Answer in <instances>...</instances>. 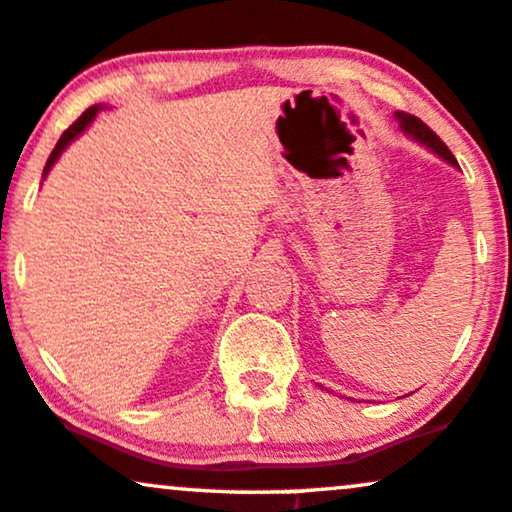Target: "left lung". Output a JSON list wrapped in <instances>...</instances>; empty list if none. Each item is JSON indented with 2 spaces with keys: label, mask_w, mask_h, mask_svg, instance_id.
I'll list each match as a JSON object with an SVG mask.
<instances>
[{
  "label": "left lung",
  "mask_w": 512,
  "mask_h": 512,
  "mask_svg": "<svg viewBox=\"0 0 512 512\" xmlns=\"http://www.w3.org/2000/svg\"><path fill=\"white\" fill-rule=\"evenodd\" d=\"M395 117L400 119V126H402V129H405L407 134H410L412 138H417V141H422L426 148H431L436 155H441L443 160H448L450 165L458 167V160H455V155L450 153V148L446 146V143L441 141V138L436 136V131L431 129V126H426V124L422 122V119L414 117V114H407V112H395Z\"/></svg>",
  "instance_id": "left-lung-1"
}]
</instances>
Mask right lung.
<instances>
[{
  "label": "right lung",
  "instance_id": "add662e5",
  "mask_svg": "<svg viewBox=\"0 0 512 512\" xmlns=\"http://www.w3.org/2000/svg\"><path fill=\"white\" fill-rule=\"evenodd\" d=\"M95 114H98V105L88 107V110H86V112H83V114H81V117H78V119H76V122H74V124H71V126H69V129H66L62 136H59L57 146H54V150H52V153H50V158H47V162H45V170H42V174H47V172H50V167L54 165V160H57V158H59V153H62V150H64L66 146H69V143H71V141H74V138H76L78 134H81V131H83V129H86V126H88L90 122H93V117H95Z\"/></svg>",
  "mask_w": 512,
  "mask_h": 512
}]
</instances>
